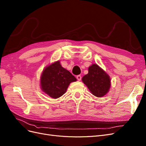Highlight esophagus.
I'll list each match as a JSON object with an SVG mask.
<instances>
[{"instance_id": "esophagus-1", "label": "esophagus", "mask_w": 146, "mask_h": 146, "mask_svg": "<svg viewBox=\"0 0 146 146\" xmlns=\"http://www.w3.org/2000/svg\"><path fill=\"white\" fill-rule=\"evenodd\" d=\"M76 78H77V79H78L79 81H80V80H81V79H82V77H81L80 75H78L77 76H76Z\"/></svg>"}]
</instances>
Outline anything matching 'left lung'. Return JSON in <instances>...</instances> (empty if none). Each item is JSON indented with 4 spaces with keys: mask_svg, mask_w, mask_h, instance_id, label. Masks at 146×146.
Instances as JSON below:
<instances>
[{
    "mask_svg": "<svg viewBox=\"0 0 146 146\" xmlns=\"http://www.w3.org/2000/svg\"><path fill=\"white\" fill-rule=\"evenodd\" d=\"M82 82L97 97H103L109 92L111 80L109 75L97 64L88 67V73L82 79Z\"/></svg>",
    "mask_w": 146,
    "mask_h": 146,
    "instance_id": "1",
    "label": "left lung"
}]
</instances>
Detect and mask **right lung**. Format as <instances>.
Listing matches in <instances>:
<instances>
[{
    "instance_id": "1",
    "label": "right lung",
    "mask_w": 146,
    "mask_h": 146,
    "mask_svg": "<svg viewBox=\"0 0 146 146\" xmlns=\"http://www.w3.org/2000/svg\"><path fill=\"white\" fill-rule=\"evenodd\" d=\"M76 80L70 72L61 66L60 61H57L43 69L40 85L43 92L50 97L56 99L66 92L70 83Z\"/></svg>"
}]
</instances>
